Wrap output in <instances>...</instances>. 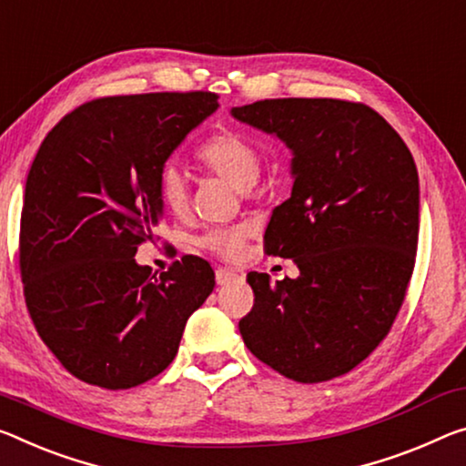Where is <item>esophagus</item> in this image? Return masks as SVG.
<instances>
[{
  "label": "esophagus",
  "instance_id": "1",
  "mask_svg": "<svg viewBox=\"0 0 466 466\" xmlns=\"http://www.w3.org/2000/svg\"><path fill=\"white\" fill-rule=\"evenodd\" d=\"M236 278H238V276H236V273L230 271V269H218V271H216V282H218V286H228L230 282H234Z\"/></svg>",
  "mask_w": 466,
  "mask_h": 466
}]
</instances>
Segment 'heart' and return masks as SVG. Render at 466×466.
<instances>
[{
	"label": "heart",
	"mask_w": 466,
	"mask_h": 466,
	"mask_svg": "<svg viewBox=\"0 0 466 466\" xmlns=\"http://www.w3.org/2000/svg\"><path fill=\"white\" fill-rule=\"evenodd\" d=\"M197 157L201 164L232 184L236 190L247 193L259 180L263 157L259 147L248 137L236 130H224L213 135L198 147ZM157 193L166 209L174 216H182L188 207V188L184 174L176 166H164L157 176ZM247 238L245 226L211 228L198 236V247L211 250L213 255L232 259L240 253Z\"/></svg>",
	"instance_id": "heart-1"
}]
</instances>
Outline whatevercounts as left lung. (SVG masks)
Here are the masks:
<instances>
[{
  "label": "left lung",
  "instance_id": "obj_1",
  "mask_svg": "<svg viewBox=\"0 0 466 466\" xmlns=\"http://www.w3.org/2000/svg\"><path fill=\"white\" fill-rule=\"evenodd\" d=\"M230 114L292 153V193L273 209L265 247L300 271L278 282L248 273L255 305L242 339L294 381L349 373L388 336L415 268V159L363 103L265 99Z\"/></svg>",
  "mask_w": 466,
  "mask_h": 466
}]
</instances>
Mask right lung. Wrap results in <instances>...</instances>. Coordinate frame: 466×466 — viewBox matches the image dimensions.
I'll list each match as a JSON object with an SVG mask.
<instances>
[{
  "instance_id": "right-lung-1",
  "label": "right lung",
  "mask_w": 466,
  "mask_h": 466,
  "mask_svg": "<svg viewBox=\"0 0 466 466\" xmlns=\"http://www.w3.org/2000/svg\"><path fill=\"white\" fill-rule=\"evenodd\" d=\"M218 107V95L203 91L95 99L64 116L36 151L20 273L36 331L74 378L106 390L153 380L216 286L198 257L155 278L135 255L164 218L161 167Z\"/></svg>"
}]
</instances>
